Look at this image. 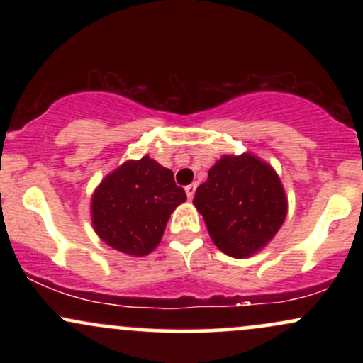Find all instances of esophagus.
I'll list each match as a JSON object with an SVG mask.
<instances>
[{
	"instance_id": "obj_1",
	"label": "esophagus",
	"mask_w": 363,
	"mask_h": 363,
	"mask_svg": "<svg viewBox=\"0 0 363 363\" xmlns=\"http://www.w3.org/2000/svg\"><path fill=\"white\" fill-rule=\"evenodd\" d=\"M184 189H186V194H187V198H189V199H193V196H194V193H196V182H193V184H189V186H186Z\"/></svg>"
}]
</instances>
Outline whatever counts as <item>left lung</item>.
<instances>
[{
	"label": "left lung",
	"instance_id": "8db88e82",
	"mask_svg": "<svg viewBox=\"0 0 363 363\" xmlns=\"http://www.w3.org/2000/svg\"><path fill=\"white\" fill-rule=\"evenodd\" d=\"M193 203L216 247L232 257H247L264 247L286 216L280 177L249 153L220 158L196 189Z\"/></svg>",
	"mask_w": 363,
	"mask_h": 363
}]
</instances>
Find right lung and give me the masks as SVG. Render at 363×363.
Instances as JSON below:
<instances>
[{
	"label": "right lung",
	"mask_w": 363,
	"mask_h": 363,
	"mask_svg": "<svg viewBox=\"0 0 363 363\" xmlns=\"http://www.w3.org/2000/svg\"><path fill=\"white\" fill-rule=\"evenodd\" d=\"M186 201L172 170L150 157L129 160L109 174L91 196V222L106 244L129 256L152 252L169 216Z\"/></svg>",
	"instance_id": "add662e5"
}]
</instances>
